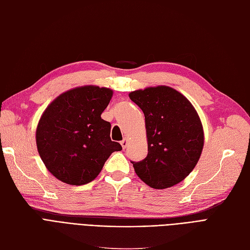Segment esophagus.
Segmentation results:
<instances>
[{
  "label": "esophagus",
  "instance_id": "34e87169",
  "mask_svg": "<svg viewBox=\"0 0 250 250\" xmlns=\"http://www.w3.org/2000/svg\"><path fill=\"white\" fill-rule=\"evenodd\" d=\"M120 144H122V146H123V148L125 149V147H126V146H127V140L125 138L123 141H120Z\"/></svg>",
  "mask_w": 250,
  "mask_h": 250
}]
</instances>
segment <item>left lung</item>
Instances as JSON below:
<instances>
[{
    "mask_svg": "<svg viewBox=\"0 0 250 250\" xmlns=\"http://www.w3.org/2000/svg\"><path fill=\"white\" fill-rule=\"evenodd\" d=\"M146 117L148 152L133 163L137 175L155 189L172 187L194 169L204 146V131L191 103L167 86L130 93Z\"/></svg>",
    "mask_w": 250,
    "mask_h": 250,
    "instance_id": "obj_1",
    "label": "left lung"
}]
</instances>
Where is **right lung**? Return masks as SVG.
Masks as SVG:
<instances>
[{
    "label": "right lung",
    "instance_id": "add662e5",
    "mask_svg": "<svg viewBox=\"0 0 250 250\" xmlns=\"http://www.w3.org/2000/svg\"><path fill=\"white\" fill-rule=\"evenodd\" d=\"M112 93L98 86L76 88L58 96L40 118L38 152L61 182L80 186L93 181L112 152L123 149L111 140V124L101 117Z\"/></svg>",
    "mask_w": 250,
    "mask_h": 250
}]
</instances>
